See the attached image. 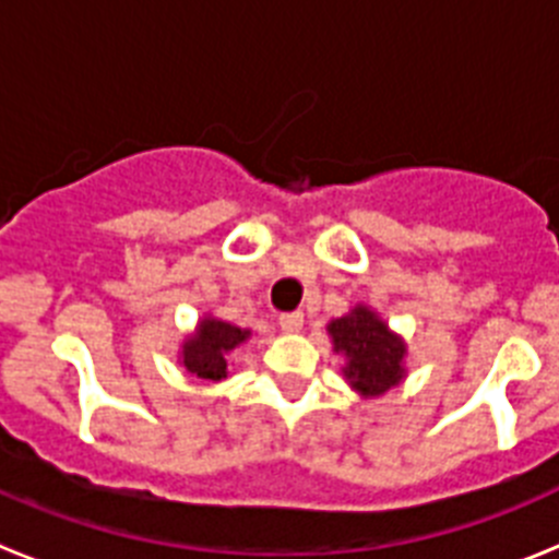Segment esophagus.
<instances>
[{
	"instance_id": "1",
	"label": "esophagus",
	"mask_w": 559,
	"mask_h": 559,
	"mask_svg": "<svg viewBox=\"0 0 559 559\" xmlns=\"http://www.w3.org/2000/svg\"><path fill=\"white\" fill-rule=\"evenodd\" d=\"M280 328L285 330V333H299V330L305 328V316L296 310V313H285L280 316Z\"/></svg>"
}]
</instances>
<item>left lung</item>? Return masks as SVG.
I'll return each instance as SVG.
<instances>
[{"label": "left lung", "mask_w": 559, "mask_h": 559, "mask_svg": "<svg viewBox=\"0 0 559 559\" xmlns=\"http://www.w3.org/2000/svg\"><path fill=\"white\" fill-rule=\"evenodd\" d=\"M328 333L335 353L347 358V367L341 372L360 397H380L406 378V341L392 333L367 305H355L347 316L333 319Z\"/></svg>", "instance_id": "1"}]
</instances>
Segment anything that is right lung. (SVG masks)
<instances>
[{
    "label": "right lung",
    "mask_w": 559,
    "mask_h": 559,
    "mask_svg": "<svg viewBox=\"0 0 559 559\" xmlns=\"http://www.w3.org/2000/svg\"><path fill=\"white\" fill-rule=\"evenodd\" d=\"M249 335L251 330L221 322L215 316H204L195 333L187 335L181 344V367L201 383H218L229 374L226 355L240 347Z\"/></svg>",
    "instance_id": "1"
}]
</instances>
